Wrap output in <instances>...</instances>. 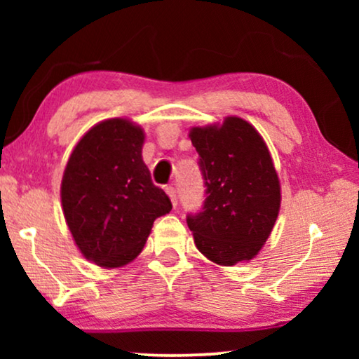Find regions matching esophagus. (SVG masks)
I'll return each mask as SVG.
<instances>
[{
    "label": "esophagus",
    "mask_w": 359,
    "mask_h": 359,
    "mask_svg": "<svg viewBox=\"0 0 359 359\" xmlns=\"http://www.w3.org/2000/svg\"><path fill=\"white\" fill-rule=\"evenodd\" d=\"M165 191H166V194L170 196V199H171V204H173L175 208H176V204H178V196H176V189L173 188V186H166Z\"/></svg>",
    "instance_id": "esophagus-1"
}]
</instances>
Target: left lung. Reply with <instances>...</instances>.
<instances>
[{"label": "left lung", "mask_w": 359, "mask_h": 359, "mask_svg": "<svg viewBox=\"0 0 359 359\" xmlns=\"http://www.w3.org/2000/svg\"><path fill=\"white\" fill-rule=\"evenodd\" d=\"M204 204L186 215L196 247L210 262L232 266L252 259L276 222L281 188L262 135L240 117L194 127Z\"/></svg>", "instance_id": "left-lung-1"}]
</instances>
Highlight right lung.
<instances>
[{"label": "right lung", "mask_w": 359, "mask_h": 359, "mask_svg": "<svg viewBox=\"0 0 359 359\" xmlns=\"http://www.w3.org/2000/svg\"><path fill=\"white\" fill-rule=\"evenodd\" d=\"M144 130L127 119L90 129L72 151L62 180L68 229L83 257L124 266L142 252L155 219L171 201L142 160Z\"/></svg>", "instance_id": "1"}]
</instances>
